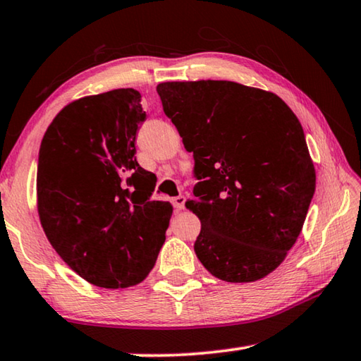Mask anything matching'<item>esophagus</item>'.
Returning <instances> with one entry per match:
<instances>
[{
    "label": "esophagus",
    "mask_w": 361,
    "mask_h": 361,
    "mask_svg": "<svg viewBox=\"0 0 361 361\" xmlns=\"http://www.w3.org/2000/svg\"><path fill=\"white\" fill-rule=\"evenodd\" d=\"M172 204L176 210H183L185 209V204H186V197L185 195H176V197L172 199Z\"/></svg>",
    "instance_id": "34e87169"
}]
</instances>
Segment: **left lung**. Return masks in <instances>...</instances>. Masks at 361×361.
I'll use <instances>...</instances> for the list:
<instances>
[{"label": "left lung", "mask_w": 361, "mask_h": 361, "mask_svg": "<svg viewBox=\"0 0 361 361\" xmlns=\"http://www.w3.org/2000/svg\"><path fill=\"white\" fill-rule=\"evenodd\" d=\"M157 94L192 152L199 261L224 282H255L301 234L315 169L301 122L272 92L232 81L162 82Z\"/></svg>", "instance_id": "1"}]
</instances>
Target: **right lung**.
<instances>
[{
  "label": "right lung",
  "mask_w": 361,
  "mask_h": 361,
  "mask_svg": "<svg viewBox=\"0 0 361 361\" xmlns=\"http://www.w3.org/2000/svg\"><path fill=\"white\" fill-rule=\"evenodd\" d=\"M135 89L66 105L42 137L38 213L54 250L78 276L102 288L142 282L166 240L173 207L151 200L156 176L138 166L146 119Z\"/></svg>",
  "instance_id": "obj_1"
}]
</instances>
